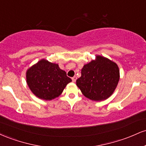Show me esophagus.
<instances>
[{
	"label": "esophagus",
	"mask_w": 146,
	"mask_h": 146,
	"mask_svg": "<svg viewBox=\"0 0 146 146\" xmlns=\"http://www.w3.org/2000/svg\"><path fill=\"white\" fill-rule=\"evenodd\" d=\"M76 80H77V77L74 76V77H73V78H72V81H73V82H75Z\"/></svg>",
	"instance_id": "1"
}]
</instances>
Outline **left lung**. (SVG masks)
<instances>
[{
  "instance_id": "obj_1",
  "label": "left lung",
  "mask_w": 146,
  "mask_h": 146,
  "mask_svg": "<svg viewBox=\"0 0 146 146\" xmlns=\"http://www.w3.org/2000/svg\"><path fill=\"white\" fill-rule=\"evenodd\" d=\"M81 77L76 84L82 94L94 101L108 98L113 93L119 80V70L116 63L100 56L96 60L82 68Z\"/></svg>"
}]
</instances>
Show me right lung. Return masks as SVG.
Wrapping results in <instances>:
<instances>
[{
	"label": "right lung",
	"instance_id": "right-lung-1",
	"mask_svg": "<svg viewBox=\"0 0 146 146\" xmlns=\"http://www.w3.org/2000/svg\"><path fill=\"white\" fill-rule=\"evenodd\" d=\"M26 78L33 94L45 100H51L59 96L66 84L72 81L58 64L45 60H41L29 68Z\"/></svg>",
	"mask_w": 146,
	"mask_h": 146
}]
</instances>
